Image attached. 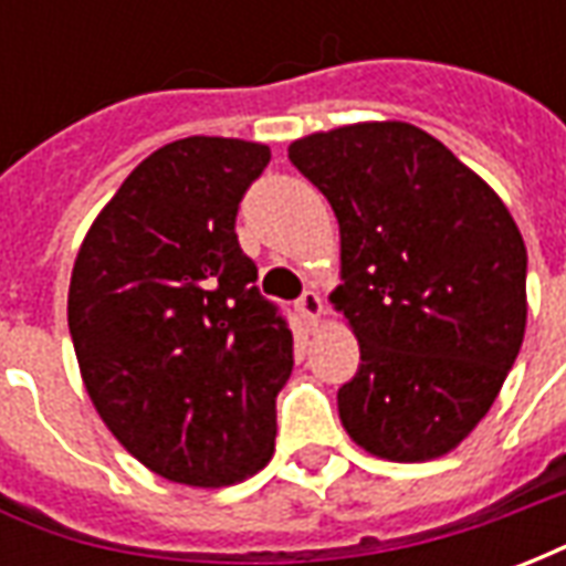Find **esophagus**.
Here are the masks:
<instances>
[{"instance_id": "1", "label": "esophagus", "mask_w": 566, "mask_h": 566, "mask_svg": "<svg viewBox=\"0 0 566 566\" xmlns=\"http://www.w3.org/2000/svg\"><path fill=\"white\" fill-rule=\"evenodd\" d=\"M296 312L303 315L308 327L315 331V324H318V315H321V296L315 291H303V296L296 300Z\"/></svg>"}]
</instances>
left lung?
Masks as SVG:
<instances>
[{"instance_id": "1", "label": "left lung", "mask_w": 566, "mask_h": 566, "mask_svg": "<svg viewBox=\"0 0 566 566\" xmlns=\"http://www.w3.org/2000/svg\"><path fill=\"white\" fill-rule=\"evenodd\" d=\"M287 157L327 197L343 239L331 294L360 367L336 403L388 461L451 451L494 403L527 321V251L491 187L400 120L296 139Z\"/></svg>"}]
</instances>
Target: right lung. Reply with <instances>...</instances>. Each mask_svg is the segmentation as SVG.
<instances>
[{
    "instance_id": "obj_1",
    "label": "right lung",
    "mask_w": 566,
    "mask_h": 566,
    "mask_svg": "<svg viewBox=\"0 0 566 566\" xmlns=\"http://www.w3.org/2000/svg\"><path fill=\"white\" fill-rule=\"evenodd\" d=\"M270 157L218 136L163 145L99 211L72 270L69 333L93 406L169 482L233 485L275 449L294 336L235 235Z\"/></svg>"
}]
</instances>
